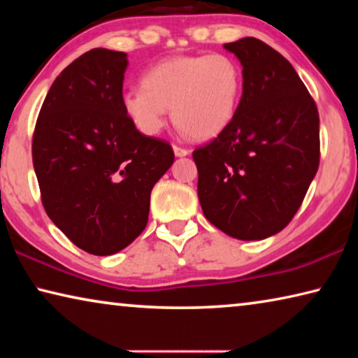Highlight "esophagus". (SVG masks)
Returning a JSON list of instances; mask_svg holds the SVG:
<instances>
[{"instance_id":"esophagus-1","label":"esophagus","mask_w":358,"mask_h":358,"mask_svg":"<svg viewBox=\"0 0 358 358\" xmlns=\"http://www.w3.org/2000/svg\"><path fill=\"white\" fill-rule=\"evenodd\" d=\"M173 153H175V156H177V157H185V156L189 155V150L181 148V147H177V145H173Z\"/></svg>"}]
</instances>
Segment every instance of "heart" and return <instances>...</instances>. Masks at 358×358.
Returning <instances> with one entry per match:
<instances>
[{
    "mask_svg": "<svg viewBox=\"0 0 358 358\" xmlns=\"http://www.w3.org/2000/svg\"><path fill=\"white\" fill-rule=\"evenodd\" d=\"M142 88L121 94V107L147 136L175 124L199 141L213 138L232 123L243 90L240 66L227 55H181L162 59L145 72Z\"/></svg>",
    "mask_w": 358,
    "mask_h": 358,
    "instance_id": "1",
    "label": "heart"
}]
</instances>
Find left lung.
Listing matches in <instances>:
<instances>
[{
    "label": "left lung",
    "mask_w": 358,
    "mask_h": 358,
    "mask_svg": "<svg viewBox=\"0 0 358 358\" xmlns=\"http://www.w3.org/2000/svg\"><path fill=\"white\" fill-rule=\"evenodd\" d=\"M241 64L237 113L192 153L207 220L229 237L264 240L287 226L319 167V113L286 58L256 38L224 44Z\"/></svg>",
    "instance_id": "left-lung-1"
}]
</instances>
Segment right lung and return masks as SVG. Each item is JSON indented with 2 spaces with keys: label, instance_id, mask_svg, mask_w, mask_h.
I'll return each mask as SVG.
<instances>
[{
  "label": "right lung",
  "instance_id": "right-lung-1",
  "mask_svg": "<svg viewBox=\"0 0 358 358\" xmlns=\"http://www.w3.org/2000/svg\"><path fill=\"white\" fill-rule=\"evenodd\" d=\"M128 55L93 48L62 71L33 137L42 203L94 256L124 250L148 222L150 194L173 164L167 142L138 132L121 107Z\"/></svg>",
  "mask_w": 358,
  "mask_h": 358
}]
</instances>
